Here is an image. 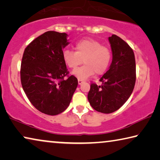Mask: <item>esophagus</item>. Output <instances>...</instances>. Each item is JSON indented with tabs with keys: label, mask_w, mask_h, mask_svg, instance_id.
Instances as JSON below:
<instances>
[{
	"label": "esophagus",
	"mask_w": 160,
	"mask_h": 160,
	"mask_svg": "<svg viewBox=\"0 0 160 160\" xmlns=\"http://www.w3.org/2000/svg\"><path fill=\"white\" fill-rule=\"evenodd\" d=\"M83 82H84V81H83V80L80 79V78H78V84H79V85L82 84Z\"/></svg>",
	"instance_id": "1"
}]
</instances>
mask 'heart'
<instances>
[{
	"mask_svg": "<svg viewBox=\"0 0 160 160\" xmlns=\"http://www.w3.org/2000/svg\"><path fill=\"white\" fill-rule=\"evenodd\" d=\"M75 51L65 49L62 57L68 67L75 69L82 63L85 65L73 71L72 74L80 79H85L94 73L102 74L108 69L111 52L106 46L93 39H83L75 44Z\"/></svg>",
	"mask_w": 160,
	"mask_h": 160,
	"instance_id": "b5f03b06",
	"label": "heart"
}]
</instances>
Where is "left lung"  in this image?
I'll list each match as a JSON object with an SVG mask.
<instances>
[{
	"label": "left lung",
	"mask_w": 160,
	"mask_h": 160,
	"mask_svg": "<svg viewBox=\"0 0 160 160\" xmlns=\"http://www.w3.org/2000/svg\"><path fill=\"white\" fill-rule=\"evenodd\" d=\"M112 59L101 78V86L91 83L88 100L91 107L103 113L118 110L134 89L136 79L135 54L128 43L116 35L108 38Z\"/></svg>",
	"instance_id": "obj_1"
}]
</instances>
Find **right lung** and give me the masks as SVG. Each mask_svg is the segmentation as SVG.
Masks as SVG:
<instances>
[{"mask_svg": "<svg viewBox=\"0 0 160 160\" xmlns=\"http://www.w3.org/2000/svg\"><path fill=\"white\" fill-rule=\"evenodd\" d=\"M67 36L55 31L44 32L28 44L21 62L20 79L26 96L38 111L49 116L67 108L78 86L77 78L68 75L62 57V49L69 44Z\"/></svg>", "mask_w": 160, "mask_h": 160, "instance_id": "1", "label": "right lung"}]
</instances>
